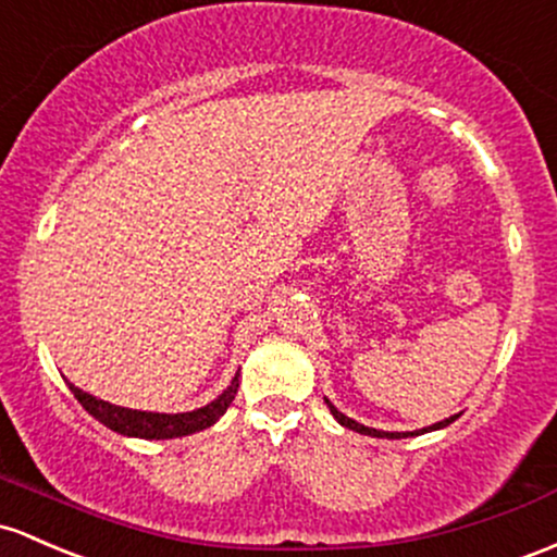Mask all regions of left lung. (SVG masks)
<instances>
[{"label":"left lung","instance_id":"1","mask_svg":"<svg viewBox=\"0 0 557 557\" xmlns=\"http://www.w3.org/2000/svg\"><path fill=\"white\" fill-rule=\"evenodd\" d=\"M327 407H330V412H333V418L338 420L341 425L351 428V431H357V433H364V436H375V438H405V436H412V433H386V431H377V428H368V425L357 423V420L346 418V414H344V412H338V409H335L333 405H330V401H327ZM455 418H457V414H455ZM455 418H447V420H444V423H436V425H431V428H423V431H436V428L449 425L451 420H455ZM414 433H420V431H414Z\"/></svg>","mask_w":557,"mask_h":557}]
</instances>
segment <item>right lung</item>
I'll use <instances>...</instances> for the list:
<instances>
[{
	"mask_svg": "<svg viewBox=\"0 0 557 557\" xmlns=\"http://www.w3.org/2000/svg\"><path fill=\"white\" fill-rule=\"evenodd\" d=\"M69 388L73 391V396L95 420H100L102 425H108L110 431L124 433V436H139V438H176V436H187V433L203 431L216 423L227 407L232 405L237 394V375L232 381V386L219 396L216 401L211 405L193 409V412H180V414H161V412H139V409H126V407H115L108 405V401L95 399V396L87 394V391L76 388L73 383H69Z\"/></svg>",
	"mask_w": 557,
	"mask_h": 557,
	"instance_id": "add662e5",
	"label": "right lung"
}]
</instances>
